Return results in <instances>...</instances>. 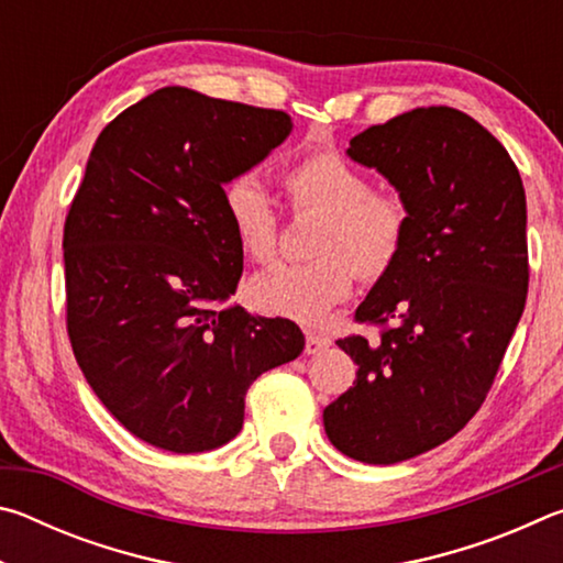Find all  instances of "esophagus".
I'll return each instance as SVG.
<instances>
[{
  "label": "esophagus",
  "mask_w": 563,
  "mask_h": 563,
  "mask_svg": "<svg viewBox=\"0 0 563 563\" xmlns=\"http://www.w3.org/2000/svg\"><path fill=\"white\" fill-rule=\"evenodd\" d=\"M330 338H325V335H316V332H310L308 338H305V352H308V355H320L322 350H328L330 347Z\"/></svg>",
  "instance_id": "esophagus-1"
}]
</instances>
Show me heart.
<instances>
[{
    "label": "heart",
    "instance_id": "heart-1",
    "mask_svg": "<svg viewBox=\"0 0 563 563\" xmlns=\"http://www.w3.org/2000/svg\"><path fill=\"white\" fill-rule=\"evenodd\" d=\"M295 211L322 216L312 263H283L255 275L251 300L258 310L300 325H322L332 308L365 280L383 278L402 253L409 211L395 194L373 190V180L338 154H308L283 174ZM225 213L241 251L255 263L278 253V213L258 180L241 176L225 186Z\"/></svg>",
    "mask_w": 563,
    "mask_h": 563
}]
</instances>
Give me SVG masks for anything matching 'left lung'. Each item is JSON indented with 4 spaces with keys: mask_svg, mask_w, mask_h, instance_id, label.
I'll use <instances>...</instances> for the list:
<instances>
[{
    "mask_svg": "<svg viewBox=\"0 0 563 563\" xmlns=\"http://www.w3.org/2000/svg\"><path fill=\"white\" fill-rule=\"evenodd\" d=\"M347 156L395 186L409 228L355 312L395 325L338 340L357 377L322 422L350 460L397 464L452 440L497 377L527 302V196L507 148L450 107L369 126Z\"/></svg>",
    "mask_w": 563,
    "mask_h": 563,
    "instance_id": "obj_1",
    "label": "left lung"
}]
</instances>
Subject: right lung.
I'll list each match as a JSON object with an SVG mask.
<instances>
[{"label":"right lung","mask_w":563,"mask_h":563,"mask_svg":"<svg viewBox=\"0 0 563 563\" xmlns=\"http://www.w3.org/2000/svg\"><path fill=\"white\" fill-rule=\"evenodd\" d=\"M290 131L285 111L164 87L91 148L64 225L66 328L103 407L158 450L231 442L255 377L305 347L295 322L223 305L243 273L223 186Z\"/></svg>","instance_id":"1"}]
</instances>
